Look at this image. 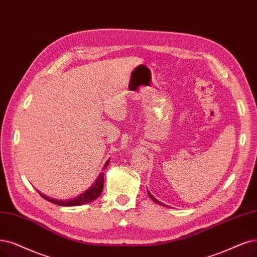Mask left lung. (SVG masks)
Segmentation results:
<instances>
[{"label":"left lung","instance_id":"obj_1","mask_svg":"<svg viewBox=\"0 0 257 257\" xmlns=\"http://www.w3.org/2000/svg\"><path fill=\"white\" fill-rule=\"evenodd\" d=\"M147 194H148V196H149V198L150 199H153V200H154V202H156L157 204H160V205H162V206H168V205H165L164 203H162V202H161V201H159V200H157V199L153 196V195H151V193L148 191V189H147Z\"/></svg>","mask_w":257,"mask_h":257}]
</instances>
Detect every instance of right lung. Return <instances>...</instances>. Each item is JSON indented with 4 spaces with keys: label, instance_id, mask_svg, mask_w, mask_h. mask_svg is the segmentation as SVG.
Wrapping results in <instances>:
<instances>
[{
    "label": "right lung",
    "instance_id": "1",
    "mask_svg": "<svg viewBox=\"0 0 257 257\" xmlns=\"http://www.w3.org/2000/svg\"><path fill=\"white\" fill-rule=\"evenodd\" d=\"M109 162H110V160H107V162L104 163V165L102 167V170L108 167ZM102 187H103V172L99 173L97 179L95 180V182L87 189V191L83 192L82 194H80L77 197L70 199V200H57V199L50 198V197H47L46 195H43L39 191H38V193H39L40 196L42 198H44L45 200L50 201L54 204L61 205V206H76V205H82V204H85V203H90L93 200H95V199H97L100 196L101 192H102Z\"/></svg>",
    "mask_w": 257,
    "mask_h": 257
}]
</instances>
